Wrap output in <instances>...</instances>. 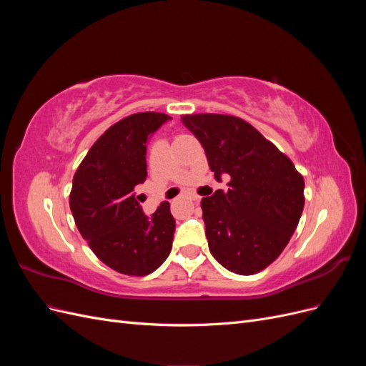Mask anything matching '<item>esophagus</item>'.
<instances>
[{
	"label": "esophagus",
	"mask_w": 366,
	"mask_h": 366,
	"mask_svg": "<svg viewBox=\"0 0 366 366\" xmlns=\"http://www.w3.org/2000/svg\"><path fill=\"white\" fill-rule=\"evenodd\" d=\"M187 197H189L192 202H197V200H198V198H200V197H198L197 194H187Z\"/></svg>",
	"instance_id": "obj_1"
}]
</instances>
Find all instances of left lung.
Segmentation results:
<instances>
[{
	"instance_id": "left-lung-1",
	"label": "left lung",
	"mask_w": 366,
	"mask_h": 366,
	"mask_svg": "<svg viewBox=\"0 0 366 366\" xmlns=\"http://www.w3.org/2000/svg\"><path fill=\"white\" fill-rule=\"evenodd\" d=\"M204 148L217 182L227 189L203 197L209 250L224 269L253 274L289 244L304 209V179L292 160L242 119L182 116Z\"/></svg>"
}]
</instances>
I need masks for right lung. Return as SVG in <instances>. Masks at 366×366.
<instances>
[{
	"instance_id": "obj_1",
	"label": "right lung",
	"mask_w": 366,
	"mask_h": 366,
	"mask_svg": "<svg viewBox=\"0 0 366 366\" xmlns=\"http://www.w3.org/2000/svg\"><path fill=\"white\" fill-rule=\"evenodd\" d=\"M168 120L162 113L119 120L96 140L73 177L74 223L96 257L119 273L149 274L172 247L175 219L169 203L163 202L148 217L137 195L148 177V142Z\"/></svg>"
}]
</instances>
